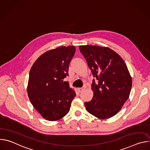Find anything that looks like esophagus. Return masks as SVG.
<instances>
[{"label": "esophagus", "mask_w": 150, "mask_h": 150, "mask_svg": "<svg viewBox=\"0 0 150 150\" xmlns=\"http://www.w3.org/2000/svg\"><path fill=\"white\" fill-rule=\"evenodd\" d=\"M83 90V88H78V90L79 91V92H81Z\"/></svg>", "instance_id": "1"}]
</instances>
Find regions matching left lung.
<instances>
[{
    "label": "left lung",
    "mask_w": 150,
    "mask_h": 150,
    "mask_svg": "<svg viewBox=\"0 0 150 150\" xmlns=\"http://www.w3.org/2000/svg\"><path fill=\"white\" fill-rule=\"evenodd\" d=\"M94 79L91 84L93 97L85 103V109L97 118L108 119L116 115L129 97L132 77L123 59L106 47L79 46Z\"/></svg>",
    "instance_id": "8db88e82"
}]
</instances>
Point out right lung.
Wrapping results in <instances>:
<instances>
[{"label": "right lung", "instance_id": "1", "mask_svg": "<svg viewBox=\"0 0 150 150\" xmlns=\"http://www.w3.org/2000/svg\"><path fill=\"white\" fill-rule=\"evenodd\" d=\"M73 46H60L41 55L29 75L27 93L35 110L47 120L56 121L69 112L75 91L63 79L68 75Z\"/></svg>", "mask_w": 150, "mask_h": 150}]
</instances>
